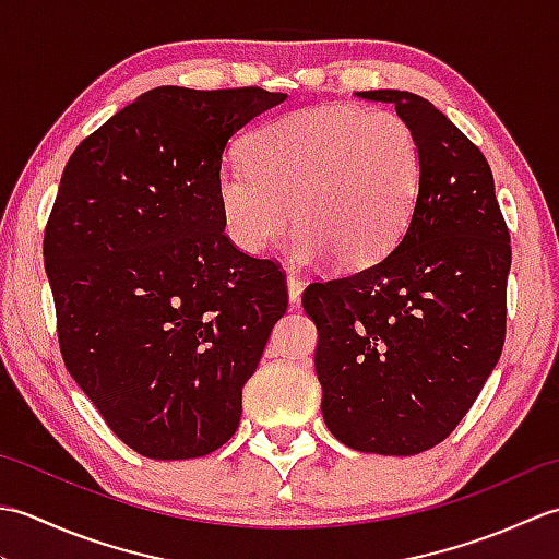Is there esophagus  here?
Wrapping results in <instances>:
<instances>
[{"mask_svg":"<svg viewBox=\"0 0 559 559\" xmlns=\"http://www.w3.org/2000/svg\"><path fill=\"white\" fill-rule=\"evenodd\" d=\"M300 295H302V281L295 276V273H290V276H288V298H290V305H300Z\"/></svg>","mask_w":559,"mask_h":559,"instance_id":"1","label":"esophagus"}]
</instances>
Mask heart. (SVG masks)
I'll use <instances>...</instances> for the list:
<instances>
[{
    "label": "heart",
    "mask_w": 559,
    "mask_h": 559,
    "mask_svg": "<svg viewBox=\"0 0 559 559\" xmlns=\"http://www.w3.org/2000/svg\"><path fill=\"white\" fill-rule=\"evenodd\" d=\"M245 160L221 170L225 233L257 254L298 230L290 254L338 269H362L406 230L423 182L415 129L396 112L355 105L283 115L245 141Z\"/></svg>",
    "instance_id": "heart-1"
}]
</instances>
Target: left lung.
<instances>
[{"label": "left lung", "instance_id": "left-lung-1", "mask_svg": "<svg viewBox=\"0 0 559 559\" xmlns=\"http://www.w3.org/2000/svg\"><path fill=\"white\" fill-rule=\"evenodd\" d=\"M394 103L420 141L423 182L406 233L372 266L310 283L322 415L365 454L413 456L454 432L488 382L507 334L509 228L480 148L408 91Z\"/></svg>", "mask_w": 559, "mask_h": 559}]
</instances>
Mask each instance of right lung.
Masks as SVG:
<instances>
[{
  "label": "right lung",
  "mask_w": 559,
  "mask_h": 559,
  "mask_svg": "<svg viewBox=\"0 0 559 559\" xmlns=\"http://www.w3.org/2000/svg\"><path fill=\"white\" fill-rule=\"evenodd\" d=\"M286 93L160 86L71 153L45 225L69 374L141 456L197 459L242 415L288 310L273 259L240 252L218 199L223 151Z\"/></svg>",
  "instance_id": "1"
}]
</instances>
